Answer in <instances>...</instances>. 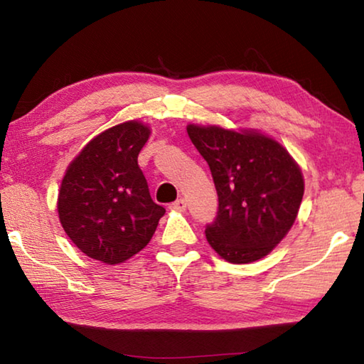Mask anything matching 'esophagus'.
I'll return each mask as SVG.
<instances>
[{"label": "esophagus", "mask_w": 364, "mask_h": 364, "mask_svg": "<svg viewBox=\"0 0 364 364\" xmlns=\"http://www.w3.org/2000/svg\"><path fill=\"white\" fill-rule=\"evenodd\" d=\"M170 208H173V210H186V200L183 197L181 199H176L175 202H171Z\"/></svg>", "instance_id": "esophagus-1"}]
</instances>
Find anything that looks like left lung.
<instances>
[{
	"label": "left lung",
	"mask_w": 364,
	"mask_h": 364,
	"mask_svg": "<svg viewBox=\"0 0 364 364\" xmlns=\"http://www.w3.org/2000/svg\"><path fill=\"white\" fill-rule=\"evenodd\" d=\"M196 149L207 160L218 194V212L205 236L231 263L260 260L297 218L304 176L274 139L254 132L188 125Z\"/></svg>",
	"instance_id": "8db88e82"
}]
</instances>
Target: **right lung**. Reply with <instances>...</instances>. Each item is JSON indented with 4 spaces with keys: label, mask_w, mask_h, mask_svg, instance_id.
<instances>
[{
    "label": "right lung",
    "mask_w": 364,
    "mask_h": 364,
    "mask_svg": "<svg viewBox=\"0 0 364 364\" xmlns=\"http://www.w3.org/2000/svg\"><path fill=\"white\" fill-rule=\"evenodd\" d=\"M149 128L125 122L91 139L69 165L58 197L59 220L72 242L107 264L149 244L165 208L152 200L138 165Z\"/></svg>",
    "instance_id": "add662e5"
}]
</instances>
